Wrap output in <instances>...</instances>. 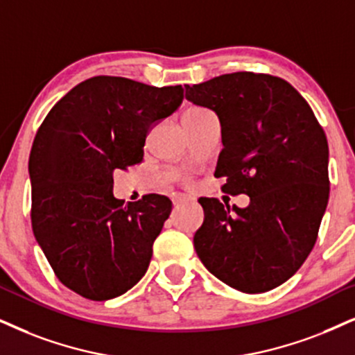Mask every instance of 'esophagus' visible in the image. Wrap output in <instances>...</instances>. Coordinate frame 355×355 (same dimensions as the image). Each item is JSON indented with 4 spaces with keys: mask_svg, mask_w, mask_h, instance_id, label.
<instances>
[{
    "mask_svg": "<svg viewBox=\"0 0 355 355\" xmlns=\"http://www.w3.org/2000/svg\"><path fill=\"white\" fill-rule=\"evenodd\" d=\"M193 198L191 196H187V195H177L173 200V205L175 206H182V205H187V203H191Z\"/></svg>",
    "mask_w": 355,
    "mask_h": 355,
    "instance_id": "obj_1",
    "label": "esophagus"
}]
</instances>
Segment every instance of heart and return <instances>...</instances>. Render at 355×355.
I'll return each instance as SVG.
<instances>
[{"label":"heart","mask_w":355,"mask_h":355,"mask_svg":"<svg viewBox=\"0 0 355 355\" xmlns=\"http://www.w3.org/2000/svg\"><path fill=\"white\" fill-rule=\"evenodd\" d=\"M188 111H200V110H188Z\"/></svg>","instance_id":"heart-1"}]
</instances>
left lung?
<instances>
[{
	"label": "left lung",
	"instance_id": "left-lung-1",
	"mask_svg": "<svg viewBox=\"0 0 355 355\" xmlns=\"http://www.w3.org/2000/svg\"><path fill=\"white\" fill-rule=\"evenodd\" d=\"M187 100L214 111L223 150V191L248 195V208L198 200L205 221L195 250L214 277L244 293L285 284L315 245L329 198L327 139L288 82L236 71L187 85Z\"/></svg>",
	"mask_w": 355,
	"mask_h": 355
}]
</instances>
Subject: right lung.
<instances>
[{
    "label": "right lung",
    "mask_w": 355,
    "mask_h": 355,
    "mask_svg": "<svg viewBox=\"0 0 355 355\" xmlns=\"http://www.w3.org/2000/svg\"><path fill=\"white\" fill-rule=\"evenodd\" d=\"M183 101L182 85L123 77L78 83L49 111L29 157L33 231L58 280L105 302L144 277L172 201L113 196L114 170L139 164L149 129Z\"/></svg>",
    "instance_id": "add662e5"
}]
</instances>
